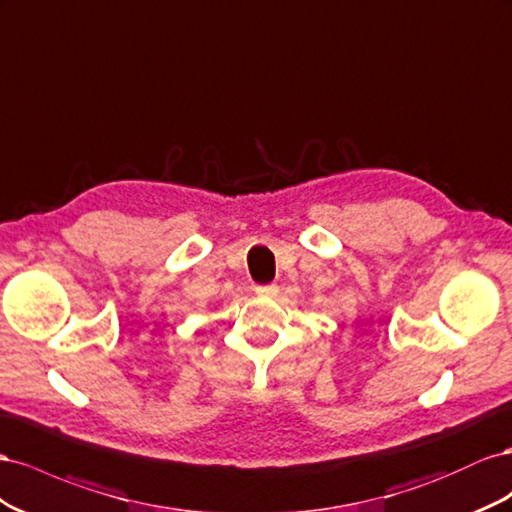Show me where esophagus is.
<instances>
[{
  "instance_id": "1",
  "label": "esophagus",
  "mask_w": 512,
  "mask_h": 512,
  "mask_svg": "<svg viewBox=\"0 0 512 512\" xmlns=\"http://www.w3.org/2000/svg\"><path fill=\"white\" fill-rule=\"evenodd\" d=\"M255 294L261 296V298H274L276 294H279V287H276V285H257Z\"/></svg>"
}]
</instances>
